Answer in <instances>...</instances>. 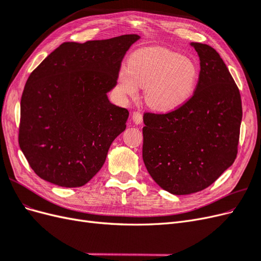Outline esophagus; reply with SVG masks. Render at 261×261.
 Returning a JSON list of instances; mask_svg holds the SVG:
<instances>
[{"instance_id":"1","label":"esophagus","mask_w":261,"mask_h":261,"mask_svg":"<svg viewBox=\"0 0 261 261\" xmlns=\"http://www.w3.org/2000/svg\"><path fill=\"white\" fill-rule=\"evenodd\" d=\"M133 121H134V123L135 124H140L141 122H143V115H141V113H139V112H137V111H135L133 113Z\"/></svg>"}]
</instances>
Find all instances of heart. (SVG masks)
Returning a JSON list of instances; mask_svg holds the SVG:
<instances>
[{"label":"heart","mask_w":261,"mask_h":261,"mask_svg":"<svg viewBox=\"0 0 261 261\" xmlns=\"http://www.w3.org/2000/svg\"><path fill=\"white\" fill-rule=\"evenodd\" d=\"M198 82L196 63L164 48H146L134 52L128 67L117 75L116 89L123 97L135 98L145 87L146 103L155 111L170 112L192 98Z\"/></svg>","instance_id":"b5f03b06"}]
</instances>
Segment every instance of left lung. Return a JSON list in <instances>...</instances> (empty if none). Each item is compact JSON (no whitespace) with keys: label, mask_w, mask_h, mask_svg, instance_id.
Returning <instances> with one entry per match:
<instances>
[{"label":"left lung","mask_w":261,"mask_h":261,"mask_svg":"<svg viewBox=\"0 0 261 261\" xmlns=\"http://www.w3.org/2000/svg\"><path fill=\"white\" fill-rule=\"evenodd\" d=\"M191 44L200 60L192 98L174 111L144 113V163L173 195L200 192L231 167L243 115L239 87L219 53L208 44Z\"/></svg>","instance_id":"1"}]
</instances>
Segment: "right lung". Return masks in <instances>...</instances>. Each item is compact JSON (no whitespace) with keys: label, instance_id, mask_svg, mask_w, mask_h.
Segmentation results:
<instances>
[{"label":"right lung","instance_id":"right-lung-1","mask_svg":"<svg viewBox=\"0 0 261 261\" xmlns=\"http://www.w3.org/2000/svg\"><path fill=\"white\" fill-rule=\"evenodd\" d=\"M138 39L123 35L64 42L33 70L21 94L18 143L39 177L81 187L102 168L129 114L112 105L107 93Z\"/></svg>","mask_w":261,"mask_h":261}]
</instances>
